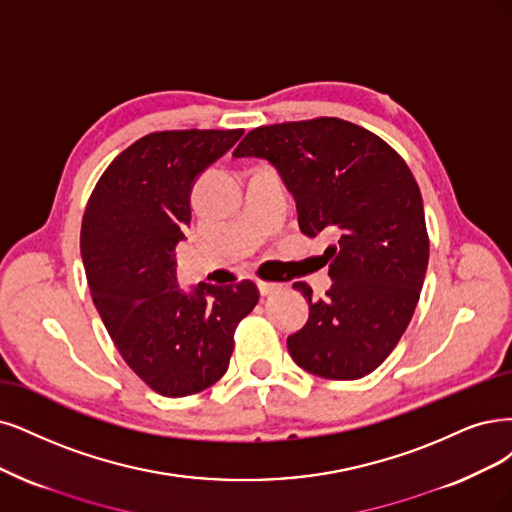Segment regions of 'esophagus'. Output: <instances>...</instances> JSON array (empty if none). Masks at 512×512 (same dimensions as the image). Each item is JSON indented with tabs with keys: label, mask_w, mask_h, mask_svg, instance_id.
<instances>
[{
	"label": "esophagus",
	"mask_w": 512,
	"mask_h": 512,
	"mask_svg": "<svg viewBox=\"0 0 512 512\" xmlns=\"http://www.w3.org/2000/svg\"><path fill=\"white\" fill-rule=\"evenodd\" d=\"M257 287H259V293L263 297H268V295H272V293H276L280 289V285H276V282H263V280L257 282Z\"/></svg>",
	"instance_id": "obj_1"
}]
</instances>
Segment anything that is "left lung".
Returning <instances> with one entry per match:
<instances>
[{
  "instance_id": "obj_1",
  "label": "left lung",
  "mask_w": 512,
  "mask_h": 512,
  "mask_svg": "<svg viewBox=\"0 0 512 512\" xmlns=\"http://www.w3.org/2000/svg\"><path fill=\"white\" fill-rule=\"evenodd\" d=\"M236 158L268 160L297 206L299 230L337 236L325 251L333 285L304 293L310 316L289 335L293 361L327 380H358L399 344L428 268L420 187L409 166L373 132L339 118L251 130Z\"/></svg>"
}]
</instances>
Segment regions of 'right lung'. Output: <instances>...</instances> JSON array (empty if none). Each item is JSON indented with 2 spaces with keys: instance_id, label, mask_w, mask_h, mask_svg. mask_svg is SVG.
<instances>
[{
  "instance_id": "obj_1",
  "label": "right lung",
  "mask_w": 512,
  "mask_h": 512,
  "mask_svg": "<svg viewBox=\"0 0 512 512\" xmlns=\"http://www.w3.org/2000/svg\"><path fill=\"white\" fill-rule=\"evenodd\" d=\"M244 130H168L132 143L88 200L80 249L94 308L126 365L179 399L227 371L234 331L259 301L255 282L181 289L175 246L192 221L189 196Z\"/></svg>"
}]
</instances>
